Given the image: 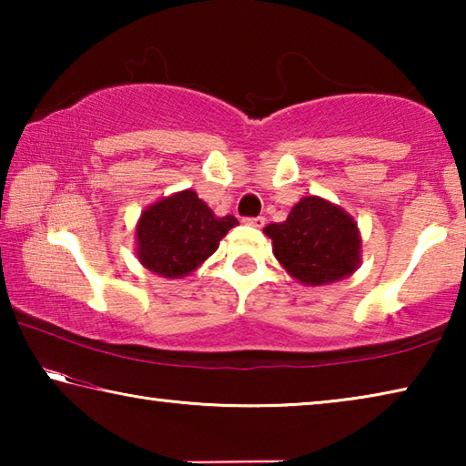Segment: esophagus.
<instances>
[{
  "label": "esophagus",
  "instance_id": "1",
  "mask_svg": "<svg viewBox=\"0 0 466 466\" xmlns=\"http://www.w3.org/2000/svg\"><path fill=\"white\" fill-rule=\"evenodd\" d=\"M244 224H248V226H252V228H263L265 226V218H247L244 219Z\"/></svg>",
  "mask_w": 466,
  "mask_h": 466
}]
</instances>
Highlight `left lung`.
Returning a JSON list of instances; mask_svg holds the SVG:
<instances>
[{"label": "left lung", "instance_id": "8db88e82", "mask_svg": "<svg viewBox=\"0 0 466 466\" xmlns=\"http://www.w3.org/2000/svg\"><path fill=\"white\" fill-rule=\"evenodd\" d=\"M279 265L302 286H329L347 279L361 265L358 222L325 197L306 195L286 222L263 230Z\"/></svg>", "mask_w": 466, "mask_h": 466}]
</instances>
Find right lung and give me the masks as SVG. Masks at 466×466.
I'll list each match as a JSON object with an SVG mask.
<instances>
[{
  "label": "right lung",
  "mask_w": 466,
  "mask_h": 466,
  "mask_svg": "<svg viewBox=\"0 0 466 466\" xmlns=\"http://www.w3.org/2000/svg\"><path fill=\"white\" fill-rule=\"evenodd\" d=\"M234 226L238 219L216 216L191 188L162 197L137 219V261L160 278H187L214 255Z\"/></svg>",
  "instance_id": "right-lung-1"
}]
</instances>
